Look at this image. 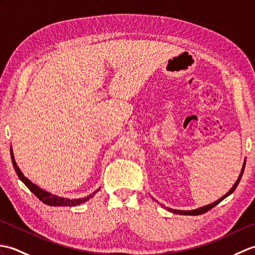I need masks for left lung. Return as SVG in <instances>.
I'll list each match as a JSON object with an SVG mask.
<instances>
[{
    "mask_svg": "<svg viewBox=\"0 0 255 255\" xmlns=\"http://www.w3.org/2000/svg\"><path fill=\"white\" fill-rule=\"evenodd\" d=\"M245 166H246V161H245V163H243V167H242V171H241V173H240V175H239V177H238V180H237V182L235 183V185L231 187V189L230 191L227 193L225 196H223L221 197L220 199H218L217 202H215V203H213V204H210V205H207V206H204V207H202V208H198V209H194V210H186V211H184V210H175V209H171V208H169V210H171L172 213H174V214H178V215H193V216H195V215H202V214H205V213H207L208 210H210L211 208H214L216 205H218L221 200H224L227 196H229V195L231 194V193H234L235 192V189L237 188V186H238V184H239V182H240V180H241V177H242V174H243V171H245Z\"/></svg>",
    "mask_w": 255,
    "mask_h": 255,
    "instance_id": "1",
    "label": "left lung"
}]
</instances>
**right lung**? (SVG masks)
<instances>
[{"mask_svg":"<svg viewBox=\"0 0 255 255\" xmlns=\"http://www.w3.org/2000/svg\"><path fill=\"white\" fill-rule=\"evenodd\" d=\"M10 158H12L14 169H15L16 173H17L18 177L20 178V181L24 182L25 185L29 188V191L34 193L36 196L38 197V199H40L41 202L45 203L46 205H49V206H75V205H80V204L86 202V200H89L91 197H93V195L97 191H99V189H97L95 193L90 195V196L85 197V198H80V199H68V198H62V197L55 196V195H51L50 193L44 191V189H41L40 187H38L37 185H35L34 183H31L28 180V178L23 175V173H21V171L19 170V167L17 166V164H16V162L14 160V155H13L12 150H10Z\"/></svg>","mask_w":255,"mask_h":255,"instance_id":"add662e5","label":"right lung"}]
</instances>
